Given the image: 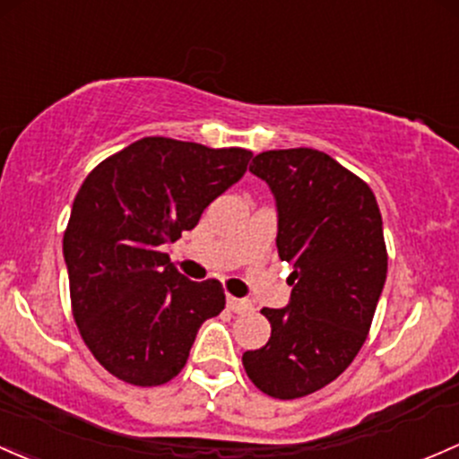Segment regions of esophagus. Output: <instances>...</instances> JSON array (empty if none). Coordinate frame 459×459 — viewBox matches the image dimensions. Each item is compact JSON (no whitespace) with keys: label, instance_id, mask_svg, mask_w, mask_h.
<instances>
[{"label":"esophagus","instance_id":"esophagus-1","mask_svg":"<svg viewBox=\"0 0 459 459\" xmlns=\"http://www.w3.org/2000/svg\"><path fill=\"white\" fill-rule=\"evenodd\" d=\"M226 306H229L230 312H235V315H244V312H250L253 310V303L248 301V299H238V297H226Z\"/></svg>","mask_w":459,"mask_h":459}]
</instances>
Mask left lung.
Returning <instances> with one entry per match:
<instances>
[{
	"label": "left lung",
	"instance_id": "left-lung-1",
	"mask_svg": "<svg viewBox=\"0 0 459 459\" xmlns=\"http://www.w3.org/2000/svg\"><path fill=\"white\" fill-rule=\"evenodd\" d=\"M250 173L274 195L292 292L286 307H264L270 339L242 363L264 394L301 398L339 378L368 339L387 279L383 217L369 186L316 149L264 152Z\"/></svg>",
	"mask_w": 459,
	"mask_h": 459
}]
</instances>
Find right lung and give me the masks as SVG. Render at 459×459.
<instances>
[{"label": "right lung", "instance_id": "add662e5", "mask_svg": "<svg viewBox=\"0 0 459 459\" xmlns=\"http://www.w3.org/2000/svg\"><path fill=\"white\" fill-rule=\"evenodd\" d=\"M248 149L149 136L85 178L64 235L72 315L94 359L138 387L169 383L197 330L224 310L220 281H191L162 253L242 180Z\"/></svg>", "mask_w": 459, "mask_h": 459}]
</instances>
